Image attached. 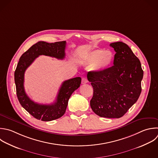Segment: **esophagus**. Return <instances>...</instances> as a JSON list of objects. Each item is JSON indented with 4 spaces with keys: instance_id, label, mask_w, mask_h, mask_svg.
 I'll return each instance as SVG.
<instances>
[{
    "instance_id": "1",
    "label": "esophagus",
    "mask_w": 158,
    "mask_h": 158,
    "mask_svg": "<svg viewBox=\"0 0 158 158\" xmlns=\"http://www.w3.org/2000/svg\"><path fill=\"white\" fill-rule=\"evenodd\" d=\"M88 83V80L86 78H82V80H81V83L83 84V85H84V84H86V83Z\"/></svg>"
}]
</instances>
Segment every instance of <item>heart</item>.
<instances>
[{
  "instance_id": "heart-1",
  "label": "heart",
  "mask_w": 158,
  "mask_h": 158,
  "mask_svg": "<svg viewBox=\"0 0 158 158\" xmlns=\"http://www.w3.org/2000/svg\"><path fill=\"white\" fill-rule=\"evenodd\" d=\"M114 59V54L110 50L96 49L90 52L81 60L84 65H90L91 70L96 72L103 71L109 68Z\"/></svg>"
}]
</instances>
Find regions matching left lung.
Segmentation results:
<instances>
[{
	"label": "left lung",
	"mask_w": 158,
	"mask_h": 158,
	"mask_svg": "<svg viewBox=\"0 0 158 158\" xmlns=\"http://www.w3.org/2000/svg\"><path fill=\"white\" fill-rule=\"evenodd\" d=\"M114 65L99 72H89L93 88L90 101L93 111L106 118H120L136 102L141 92L143 71L139 60L127 44L113 43Z\"/></svg>",
	"instance_id": "8db88e82"
}]
</instances>
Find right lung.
I'll return each mask as SVG.
<instances>
[{
	"label": "right lung",
	"mask_w": 158,
	"mask_h": 158,
	"mask_svg": "<svg viewBox=\"0 0 158 158\" xmlns=\"http://www.w3.org/2000/svg\"><path fill=\"white\" fill-rule=\"evenodd\" d=\"M66 41L48 43L39 41L33 45L20 58L15 71V83L18 99L22 106L35 118L42 121H51L61 117L65 112L69 99L81 84V78L76 77L64 81L58 93L55 102L41 104L32 101L24 88V75L27 68L41 55L63 59L65 56Z\"/></svg>",
	"instance_id": "add662e5"
}]
</instances>
